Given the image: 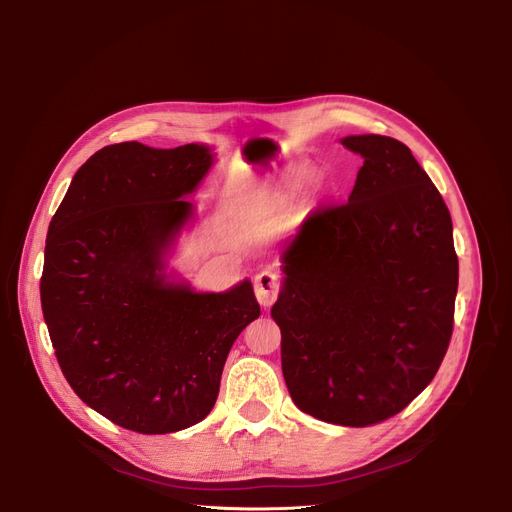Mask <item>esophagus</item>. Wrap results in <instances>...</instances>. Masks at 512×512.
<instances>
[{
    "label": "esophagus",
    "mask_w": 512,
    "mask_h": 512,
    "mask_svg": "<svg viewBox=\"0 0 512 512\" xmlns=\"http://www.w3.org/2000/svg\"><path fill=\"white\" fill-rule=\"evenodd\" d=\"M280 290H282V280L275 271L262 269L260 273H256L254 292H256V299L262 307H271L277 301V297H280Z\"/></svg>",
    "instance_id": "obj_1"
}]
</instances>
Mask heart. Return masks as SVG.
Masks as SVG:
<instances>
[{
  "label": "heart",
  "mask_w": 512,
  "mask_h": 512,
  "mask_svg": "<svg viewBox=\"0 0 512 512\" xmlns=\"http://www.w3.org/2000/svg\"><path fill=\"white\" fill-rule=\"evenodd\" d=\"M275 198H277V192H275V190H258V192L254 194V203H252V209H254V211H260V209L265 207V205L273 203Z\"/></svg>",
  "instance_id": "b5f03b06"
}]
</instances>
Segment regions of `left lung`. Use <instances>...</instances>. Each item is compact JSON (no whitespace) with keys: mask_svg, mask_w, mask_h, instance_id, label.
<instances>
[{"mask_svg":"<svg viewBox=\"0 0 512 512\" xmlns=\"http://www.w3.org/2000/svg\"><path fill=\"white\" fill-rule=\"evenodd\" d=\"M361 153L348 203L309 213L284 252L271 316L299 410L367 427L438 374L453 335L459 262L436 185L391 136H346Z\"/></svg>","mask_w":512,"mask_h":512,"instance_id":"left-lung-1","label":"left lung"}]
</instances>
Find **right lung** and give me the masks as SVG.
Returning <instances> with one entry per match:
<instances>
[{"label": "right lung", "mask_w": 512, "mask_h": 512, "mask_svg": "<svg viewBox=\"0 0 512 512\" xmlns=\"http://www.w3.org/2000/svg\"><path fill=\"white\" fill-rule=\"evenodd\" d=\"M213 164L205 145L119 143L79 170L49 224L40 301L61 371L89 408L136 433L203 421L226 356L260 316L250 282L194 292L164 254Z\"/></svg>", "instance_id": "1"}]
</instances>
